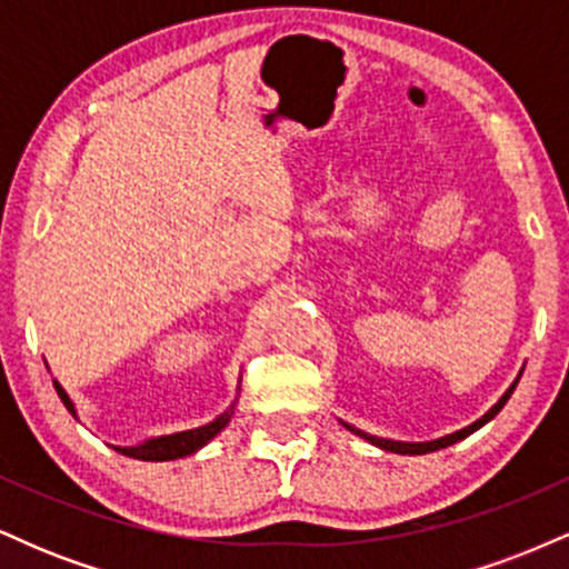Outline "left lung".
Segmentation results:
<instances>
[{
  "instance_id": "8db88e82",
  "label": "left lung",
  "mask_w": 569,
  "mask_h": 569,
  "mask_svg": "<svg viewBox=\"0 0 569 569\" xmlns=\"http://www.w3.org/2000/svg\"><path fill=\"white\" fill-rule=\"evenodd\" d=\"M519 377H521V375H519ZM519 377H516L511 388H508L506 393H502L500 401L495 403V407L489 409L487 415L481 417V420L471 422V426H468V428H462V430H455V433H449V436H441V439H436V441H420V443H409V441H390V439H377V436H369V433H363V430L352 428V426H348V422H342V426L348 428V430H352V433H356V436H361V439H367L369 443H375V447L385 449V452H396V455H428V452H436V449H443V447H449V443H457V441H460V439H466V436H471L473 430H479L481 426H487V422L492 420V417L498 415V411H500L502 407H506V401H508V398H511V393H513V390H516V385H519Z\"/></svg>"
}]
</instances>
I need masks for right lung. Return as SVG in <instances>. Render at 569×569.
<instances>
[{
  "label": "right lung",
  "mask_w": 569,
  "mask_h": 569,
  "mask_svg": "<svg viewBox=\"0 0 569 569\" xmlns=\"http://www.w3.org/2000/svg\"><path fill=\"white\" fill-rule=\"evenodd\" d=\"M56 385V393L58 398L63 401V407H67L71 415L77 417V409L74 403H71V398L67 396V390L61 388V385ZM234 411V403L230 409L224 411V415H219L217 420L208 422V426H200L194 430H181V433H171V436H158V439H149L143 443H136V447H114L117 452L126 455V457H133V460H152V462H162V460H179V457H187L192 452H198L200 447H206L208 441L213 439V436L221 433V430L227 428V422H230Z\"/></svg>",
  "instance_id": "1"
}]
</instances>
